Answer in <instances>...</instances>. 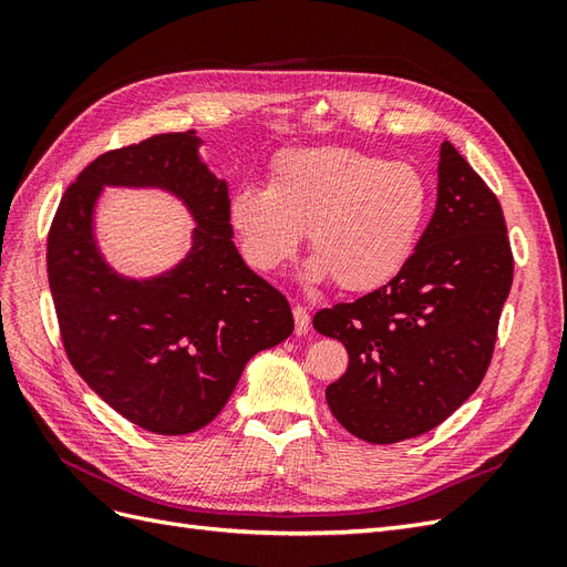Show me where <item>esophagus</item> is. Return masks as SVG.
I'll return each mask as SVG.
<instances>
[{"instance_id":"obj_1","label":"esophagus","mask_w":567,"mask_h":567,"mask_svg":"<svg viewBox=\"0 0 567 567\" xmlns=\"http://www.w3.org/2000/svg\"><path fill=\"white\" fill-rule=\"evenodd\" d=\"M293 317H296V333L298 336H305L307 331H310V312H307L305 307L296 305L293 307Z\"/></svg>"}]
</instances>
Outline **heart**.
<instances>
[{"label": "heart", "mask_w": 567, "mask_h": 567, "mask_svg": "<svg viewBox=\"0 0 567 567\" xmlns=\"http://www.w3.org/2000/svg\"><path fill=\"white\" fill-rule=\"evenodd\" d=\"M431 186L416 165L383 161L348 146L286 148L269 182L241 184L229 225L246 262L262 274L293 260L307 229L315 252L307 281L350 293L390 284L416 252Z\"/></svg>", "instance_id": "obj_1"}]
</instances>
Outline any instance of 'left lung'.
<instances>
[{"instance_id": "left-lung-1", "label": "left lung", "mask_w": 567, "mask_h": 567, "mask_svg": "<svg viewBox=\"0 0 567 567\" xmlns=\"http://www.w3.org/2000/svg\"><path fill=\"white\" fill-rule=\"evenodd\" d=\"M511 284L502 205L444 142L435 215L409 265L373 293L315 315V329L350 354L326 388L338 423L392 444L452 416L485 379Z\"/></svg>"}]
</instances>
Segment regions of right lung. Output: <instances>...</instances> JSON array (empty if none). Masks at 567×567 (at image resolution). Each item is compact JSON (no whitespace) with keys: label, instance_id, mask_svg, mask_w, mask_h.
I'll return each instance as SVG.
<instances>
[{"label":"right lung","instance_id":"right-lung-1","mask_svg":"<svg viewBox=\"0 0 567 567\" xmlns=\"http://www.w3.org/2000/svg\"><path fill=\"white\" fill-rule=\"evenodd\" d=\"M200 144L194 130L173 132L99 156L65 188L47 241L68 359L117 414L156 435L208 425L248 359L293 333L288 300L231 241L229 188ZM106 185L161 187L185 203L197 227L173 270L132 280L105 262L93 213Z\"/></svg>","mask_w":567,"mask_h":567}]
</instances>
